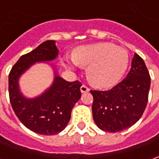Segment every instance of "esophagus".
Returning <instances> with one entry per match:
<instances>
[{"mask_svg":"<svg viewBox=\"0 0 159 159\" xmlns=\"http://www.w3.org/2000/svg\"><path fill=\"white\" fill-rule=\"evenodd\" d=\"M80 89H81V92H82V93H87V92L89 91V89L86 85H83V86L80 88Z\"/></svg>","mask_w":159,"mask_h":159,"instance_id":"obj_1","label":"esophagus"}]
</instances>
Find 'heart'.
Returning <instances> with one entry per match:
<instances>
[{
  "label": "heart",
  "instance_id": "b5f03b06",
  "mask_svg": "<svg viewBox=\"0 0 159 159\" xmlns=\"http://www.w3.org/2000/svg\"><path fill=\"white\" fill-rule=\"evenodd\" d=\"M66 63L88 67L89 83L97 88L107 89L116 85L122 78L129 65V55L122 48L100 42L76 48L72 59H66Z\"/></svg>",
  "mask_w": 159,
  "mask_h": 159
}]
</instances>
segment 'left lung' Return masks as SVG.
I'll list each match as a JSON object with an SVG mask.
<instances>
[{
  "label": "left lung",
  "mask_w": 159,
  "mask_h": 159,
  "mask_svg": "<svg viewBox=\"0 0 159 159\" xmlns=\"http://www.w3.org/2000/svg\"><path fill=\"white\" fill-rule=\"evenodd\" d=\"M150 85L146 64L134 53L129 72L121 83L107 91L90 90L94 123L101 130L111 133L134 125L147 107Z\"/></svg>",
  "instance_id": "8db88e82"
}]
</instances>
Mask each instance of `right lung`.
Masks as SVG:
<instances>
[{
	"mask_svg": "<svg viewBox=\"0 0 159 159\" xmlns=\"http://www.w3.org/2000/svg\"><path fill=\"white\" fill-rule=\"evenodd\" d=\"M59 50L55 41H46L31 52L22 55L9 73V99L16 116L35 133L52 135L65 129L71 110L81 97L79 81L68 82L57 75L52 86L40 96L27 99L20 93L19 78L36 62L53 60Z\"/></svg>",
	"mask_w": 159,
	"mask_h": 159,
	"instance_id": "obj_1",
	"label": "right lung"
}]
</instances>
